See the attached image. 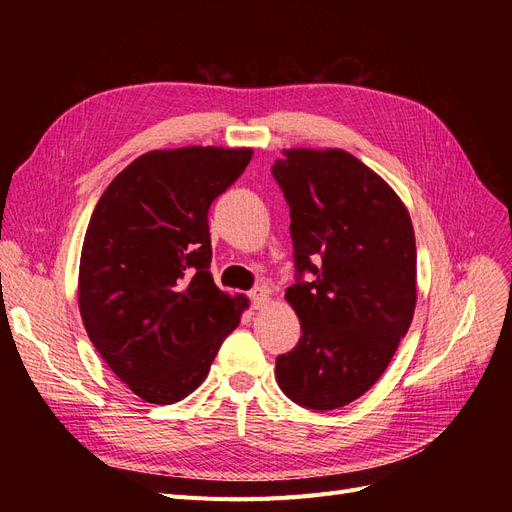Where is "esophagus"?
I'll return each instance as SVG.
<instances>
[{"label":"esophagus","mask_w":512,"mask_h":512,"mask_svg":"<svg viewBox=\"0 0 512 512\" xmlns=\"http://www.w3.org/2000/svg\"><path fill=\"white\" fill-rule=\"evenodd\" d=\"M250 299H252V305H254V309H262V307H267L269 305V301H271V292L267 290V288H254L252 292H250Z\"/></svg>","instance_id":"34e87169"}]
</instances>
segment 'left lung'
Listing matches in <instances>:
<instances>
[{"instance_id": "left-lung-1", "label": "left lung", "mask_w": 512, "mask_h": 512, "mask_svg": "<svg viewBox=\"0 0 512 512\" xmlns=\"http://www.w3.org/2000/svg\"><path fill=\"white\" fill-rule=\"evenodd\" d=\"M273 177L290 207L301 339L275 380L299 406L335 410L389 367L416 307V241L395 190L344 149H284Z\"/></svg>"}]
</instances>
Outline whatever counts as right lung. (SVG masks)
<instances>
[{
	"mask_svg": "<svg viewBox=\"0 0 512 512\" xmlns=\"http://www.w3.org/2000/svg\"><path fill=\"white\" fill-rule=\"evenodd\" d=\"M252 153L200 145L143 153L91 213L81 318L113 374L149 404H175L200 386L250 307L213 282L207 213Z\"/></svg>",
	"mask_w": 512,
	"mask_h": 512,
	"instance_id": "add662e5",
	"label": "right lung"
}]
</instances>
